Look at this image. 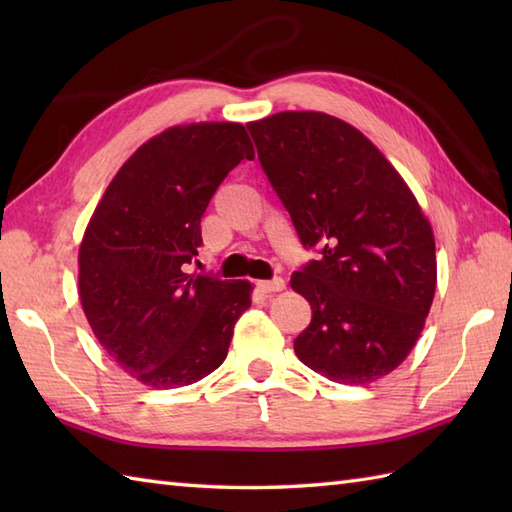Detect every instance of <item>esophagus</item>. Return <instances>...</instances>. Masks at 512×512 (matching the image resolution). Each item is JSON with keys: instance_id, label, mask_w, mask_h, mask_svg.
Masks as SVG:
<instances>
[{"instance_id": "obj_1", "label": "esophagus", "mask_w": 512, "mask_h": 512, "mask_svg": "<svg viewBox=\"0 0 512 512\" xmlns=\"http://www.w3.org/2000/svg\"><path fill=\"white\" fill-rule=\"evenodd\" d=\"M257 288L262 290V292H266V295H273V292H281V290L286 288V281L281 279V277L270 279V281H259Z\"/></svg>"}]
</instances>
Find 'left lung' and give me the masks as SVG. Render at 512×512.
Segmentation results:
<instances>
[{
  "label": "left lung",
  "mask_w": 512,
  "mask_h": 512,
  "mask_svg": "<svg viewBox=\"0 0 512 512\" xmlns=\"http://www.w3.org/2000/svg\"><path fill=\"white\" fill-rule=\"evenodd\" d=\"M246 127L303 246L321 250L290 277L312 308L295 354L334 383H376L409 356L436 295L427 215L380 149L341 118L279 112Z\"/></svg>",
  "instance_id": "left-lung-1"
}]
</instances>
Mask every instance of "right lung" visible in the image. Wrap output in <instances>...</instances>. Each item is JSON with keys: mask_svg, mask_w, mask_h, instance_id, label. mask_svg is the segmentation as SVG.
<instances>
[{"mask_svg": "<svg viewBox=\"0 0 512 512\" xmlns=\"http://www.w3.org/2000/svg\"><path fill=\"white\" fill-rule=\"evenodd\" d=\"M255 149L242 123L169 127L140 145L96 204L79 246V299L103 350L154 389L224 363L250 281L184 273L215 189Z\"/></svg>", "mask_w": 512, "mask_h": 512, "instance_id": "add662e5", "label": "right lung"}]
</instances>
